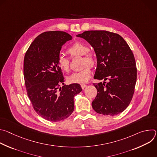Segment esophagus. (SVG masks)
Returning a JSON list of instances; mask_svg holds the SVG:
<instances>
[{
  "mask_svg": "<svg viewBox=\"0 0 157 157\" xmlns=\"http://www.w3.org/2000/svg\"><path fill=\"white\" fill-rule=\"evenodd\" d=\"M81 87H82V89H84L87 86V85H86V84H81Z\"/></svg>",
  "mask_w": 157,
  "mask_h": 157,
  "instance_id": "1",
  "label": "esophagus"
}]
</instances>
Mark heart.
Instances as JSON below:
<instances>
[{"label": "heart", "instance_id": "heart-1", "mask_svg": "<svg viewBox=\"0 0 157 157\" xmlns=\"http://www.w3.org/2000/svg\"><path fill=\"white\" fill-rule=\"evenodd\" d=\"M68 53L71 57L83 56L82 66L84 68L79 71L72 73L67 77V81L70 83H83L87 82L91 76V70L90 66H93L95 64L94 56L89 53V47L86 44L76 42L68 49ZM58 65L61 71L65 73L70 71V59L63 55H60L58 58Z\"/></svg>", "mask_w": 157, "mask_h": 157}]
</instances>
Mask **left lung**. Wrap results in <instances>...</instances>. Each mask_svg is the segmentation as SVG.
Segmentation results:
<instances>
[{
  "mask_svg": "<svg viewBox=\"0 0 157 157\" xmlns=\"http://www.w3.org/2000/svg\"><path fill=\"white\" fill-rule=\"evenodd\" d=\"M76 36L94 48L97 58L94 78L104 80L93 84L98 91L93 109L104 116L122 113L132 100L137 81L136 60L128 44L121 35L104 30L86 31Z\"/></svg>",
  "mask_w": 157,
  "mask_h": 157,
  "instance_id": "8db88e82",
  "label": "left lung"
}]
</instances>
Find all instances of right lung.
<instances>
[{
    "mask_svg": "<svg viewBox=\"0 0 157 157\" xmlns=\"http://www.w3.org/2000/svg\"><path fill=\"white\" fill-rule=\"evenodd\" d=\"M71 39L64 32H44L33 40L25 55L24 75L28 96L36 113L48 121L68 117L75 109V96L82 91L79 84L64 85L58 65L62 46Z\"/></svg>",
    "mask_w": 157,
    "mask_h": 157,
    "instance_id": "add662e5",
    "label": "right lung"
}]
</instances>
